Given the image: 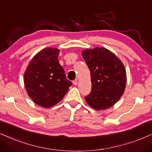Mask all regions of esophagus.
<instances>
[{"label": "esophagus", "mask_w": 152, "mask_h": 152, "mask_svg": "<svg viewBox=\"0 0 152 152\" xmlns=\"http://www.w3.org/2000/svg\"><path fill=\"white\" fill-rule=\"evenodd\" d=\"M73 84H74V86H77V84H78V80H74V81H73Z\"/></svg>", "instance_id": "esophagus-1"}]
</instances>
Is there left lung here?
Returning a JSON list of instances; mask_svg holds the SVG:
<instances>
[{
  "label": "left lung",
  "instance_id": "obj_1",
  "mask_svg": "<svg viewBox=\"0 0 152 152\" xmlns=\"http://www.w3.org/2000/svg\"><path fill=\"white\" fill-rule=\"evenodd\" d=\"M90 72L92 89L85 99L96 110L113 106L124 93L126 72L124 64L114 53L104 48L82 52Z\"/></svg>",
  "mask_w": 152,
  "mask_h": 152
}]
</instances>
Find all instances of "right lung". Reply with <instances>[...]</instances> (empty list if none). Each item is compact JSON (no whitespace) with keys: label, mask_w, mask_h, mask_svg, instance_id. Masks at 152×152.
<instances>
[{"label":"right lung","mask_w":152,"mask_h":152,"mask_svg":"<svg viewBox=\"0 0 152 152\" xmlns=\"http://www.w3.org/2000/svg\"><path fill=\"white\" fill-rule=\"evenodd\" d=\"M59 50H42L33 57L24 73L26 92L36 104L48 108L60 102L72 85L58 61Z\"/></svg>","instance_id":"obj_1"}]
</instances>
